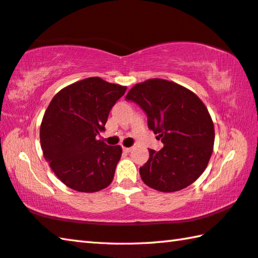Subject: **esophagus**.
I'll use <instances>...</instances> for the list:
<instances>
[{
    "mask_svg": "<svg viewBox=\"0 0 258 258\" xmlns=\"http://www.w3.org/2000/svg\"><path fill=\"white\" fill-rule=\"evenodd\" d=\"M123 150L125 151V152H131V150H132V148H127V147H123Z\"/></svg>",
    "mask_w": 258,
    "mask_h": 258,
    "instance_id": "34e87169",
    "label": "esophagus"
}]
</instances>
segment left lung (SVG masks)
Returning a JSON list of instances; mask_svg holds the SVG:
<instances>
[{
  "label": "left lung",
  "mask_w": 258,
  "mask_h": 258,
  "mask_svg": "<svg viewBox=\"0 0 258 258\" xmlns=\"http://www.w3.org/2000/svg\"><path fill=\"white\" fill-rule=\"evenodd\" d=\"M125 99L146 112L148 127L164 143L159 151L149 150V159L140 167L142 181L161 192L192 184L207 167L215 139L202 100L185 87L160 78L133 86Z\"/></svg>",
  "instance_id": "left-lung-1"
}]
</instances>
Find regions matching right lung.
I'll return each instance as SVG.
<instances>
[{
  "mask_svg": "<svg viewBox=\"0 0 258 258\" xmlns=\"http://www.w3.org/2000/svg\"><path fill=\"white\" fill-rule=\"evenodd\" d=\"M125 91V86L90 77L51 100L41 124V146L52 171L71 189L97 192L111 183L121 148L97 137Z\"/></svg>",
  "mask_w": 258,
  "mask_h": 258,
  "instance_id": "add662e5",
  "label": "right lung"
}]
</instances>
